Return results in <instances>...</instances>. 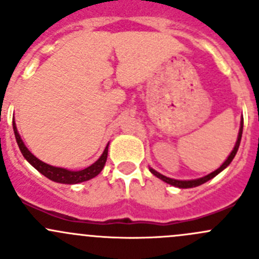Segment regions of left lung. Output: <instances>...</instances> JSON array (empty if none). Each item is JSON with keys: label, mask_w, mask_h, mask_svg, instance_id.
Segmentation results:
<instances>
[{"label": "left lung", "mask_w": 259, "mask_h": 259, "mask_svg": "<svg viewBox=\"0 0 259 259\" xmlns=\"http://www.w3.org/2000/svg\"><path fill=\"white\" fill-rule=\"evenodd\" d=\"M242 133H243V117L241 120V127H239V132H238V138H237V142H236V145H234L233 150H232V153L229 154L228 158L224 160V163L222 164L221 166H219L218 169H215L214 171H211V173L208 174V176L205 177H202V178H198V179H190V180H179V179H173V178H169V177H165L163 176V174H160L159 171H156L155 169L150 168L149 166V170L151 171V174H154V176L156 177V178L161 179L163 182H165L166 184H170L173 185V187H177V188H180V189H187V188H194V187H198V185H202L204 184L205 182H208V180L213 179L214 177L218 176L221 171H223L224 169L227 168V166L229 165V164L232 163V160L234 159V156H236L237 151H238V148H239V144H241V139H242Z\"/></svg>", "instance_id": "8db88e82"}]
</instances>
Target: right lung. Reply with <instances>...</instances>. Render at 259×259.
I'll return each mask as SVG.
<instances>
[{
  "instance_id": "add662e5",
  "label": "right lung",
  "mask_w": 259,
  "mask_h": 259,
  "mask_svg": "<svg viewBox=\"0 0 259 259\" xmlns=\"http://www.w3.org/2000/svg\"><path fill=\"white\" fill-rule=\"evenodd\" d=\"M12 126H14V133H15V138H16L17 145L18 148H20L21 153H22L23 158H25L26 160H27L28 163L36 169V170L40 171L42 176H45L46 178L52 180V182L61 183V184H77V183H82V182H86V180L95 178V177L103 170L104 166H105L106 159H108L109 143L108 145H106L105 150H104L103 154L100 155V158H99L95 163L91 164L90 166L82 169V170H69V169L50 165V164L44 163L42 160L36 158V156L28 150L27 146L23 144V140L21 139L20 134H18L15 119L12 120Z\"/></svg>"
}]
</instances>
